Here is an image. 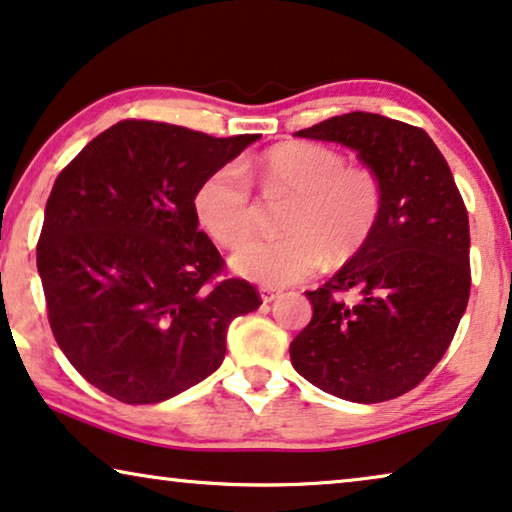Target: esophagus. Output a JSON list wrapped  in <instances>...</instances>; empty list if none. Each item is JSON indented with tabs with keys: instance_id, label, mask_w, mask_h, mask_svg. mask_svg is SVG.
<instances>
[{
	"instance_id": "esophagus-1",
	"label": "esophagus",
	"mask_w": 512,
	"mask_h": 512,
	"mask_svg": "<svg viewBox=\"0 0 512 512\" xmlns=\"http://www.w3.org/2000/svg\"><path fill=\"white\" fill-rule=\"evenodd\" d=\"M277 295H279L277 288H272V286H261V300H263V302H272V300H277Z\"/></svg>"
}]
</instances>
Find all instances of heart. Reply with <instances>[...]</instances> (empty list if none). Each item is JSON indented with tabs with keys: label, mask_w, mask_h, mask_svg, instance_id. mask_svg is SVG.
Listing matches in <instances>:
<instances>
[{
	"label": "heart",
	"mask_w": 512,
	"mask_h": 512,
	"mask_svg": "<svg viewBox=\"0 0 512 512\" xmlns=\"http://www.w3.org/2000/svg\"><path fill=\"white\" fill-rule=\"evenodd\" d=\"M258 182L270 203L288 201L284 238L256 240L231 256L233 270L265 286L293 284L323 258L344 263L365 247L381 214V182L365 166H346L337 150L316 143H286L258 159ZM201 226L224 247H238L256 231L258 203L238 164L207 177L194 198Z\"/></svg>",
	"instance_id": "1"
}]
</instances>
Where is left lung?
Instances as JSON below:
<instances>
[{
  "instance_id": "left-lung-1",
  "label": "left lung",
  "mask_w": 512,
  "mask_h": 512,
  "mask_svg": "<svg viewBox=\"0 0 512 512\" xmlns=\"http://www.w3.org/2000/svg\"><path fill=\"white\" fill-rule=\"evenodd\" d=\"M295 136L358 152L383 198L365 247L307 291L314 314L291 342V362L328 395L388 402L432 372L469 302L464 201L439 147L411 124L358 110ZM348 290L353 303L343 300Z\"/></svg>"
}]
</instances>
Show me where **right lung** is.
<instances>
[{
	"mask_svg": "<svg viewBox=\"0 0 512 512\" xmlns=\"http://www.w3.org/2000/svg\"><path fill=\"white\" fill-rule=\"evenodd\" d=\"M261 136L214 138L124 120L55 180L36 268L48 321L76 372L124 404H157L217 372L235 316L261 307L194 210L214 170Z\"/></svg>",
	"mask_w": 512,
	"mask_h": 512,
	"instance_id": "1",
	"label": "right lung"
}]
</instances>
